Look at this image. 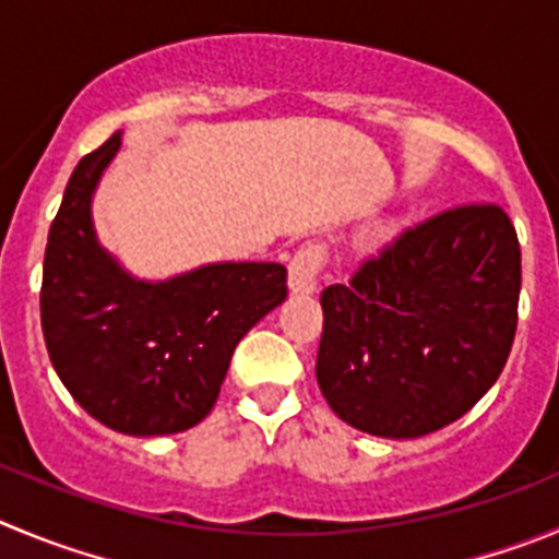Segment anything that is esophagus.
Instances as JSON below:
<instances>
[{"instance_id": "1", "label": "esophagus", "mask_w": 559, "mask_h": 559, "mask_svg": "<svg viewBox=\"0 0 559 559\" xmlns=\"http://www.w3.org/2000/svg\"><path fill=\"white\" fill-rule=\"evenodd\" d=\"M328 264L325 245L309 242L297 250L289 264V289L292 295H314L320 286V273Z\"/></svg>"}]
</instances>
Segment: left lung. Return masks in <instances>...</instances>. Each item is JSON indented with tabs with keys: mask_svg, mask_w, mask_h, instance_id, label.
<instances>
[{
	"mask_svg": "<svg viewBox=\"0 0 559 559\" xmlns=\"http://www.w3.org/2000/svg\"><path fill=\"white\" fill-rule=\"evenodd\" d=\"M519 292V237L497 203L405 228L350 284L322 292V397L369 436L419 438L452 425L502 374Z\"/></svg>",
	"mask_w": 559,
	"mask_h": 559,
	"instance_id": "left-lung-1",
	"label": "left lung"
}]
</instances>
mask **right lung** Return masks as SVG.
I'll list each match as a JSON object with an SVG mask.
<instances>
[{"label":"right lung","mask_w":559,"mask_h":559,"mask_svg":"<svg viewBox=\"0 0 559 559\" xmlns=\"http://www.w3.org/2000/svg\"><path fill=\"white\" fill-rule=\"evenodd\" d=\"M121 148L115 132L82 156L49 228L40 325L71 397L127 436L195 427L217 403L239 338L286 300V267L215 262L143 281L102 248L93 192Z\"/></svg>","instance_id":"obj_1"}]
</instances>
